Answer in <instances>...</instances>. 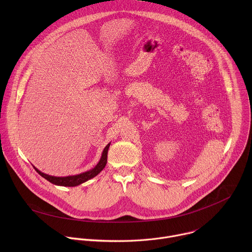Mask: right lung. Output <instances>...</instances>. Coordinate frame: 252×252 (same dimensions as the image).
Masks as SVG:
<instances>
[{"instance_id": "1", "label": "right lung", "mask_w": 252, "mask_h": 252, "mask_svg": "<svg viewBox=\"0 0 252 252\" xmlns=\"http://www.w3.org/2000/svg\"><path fill=\"white\" fill-rule=\"evenodd\" d=\"M110 146H111V142L107 143L106 147L103 149L100 159L98 160V162L96 163V165L94 168H92L88 171H85L83 173H80V174L68 175V176H53V175H49V174L42 172L37 167L33 166V168L37 170V172L40 175H42L44 178H46L47 181H49L53 185L60 186V187H77V186H80V185L90 181L91 178L96 176L104 168L106 161H107V151H109Z\"/></svg>"}]
</instances>
